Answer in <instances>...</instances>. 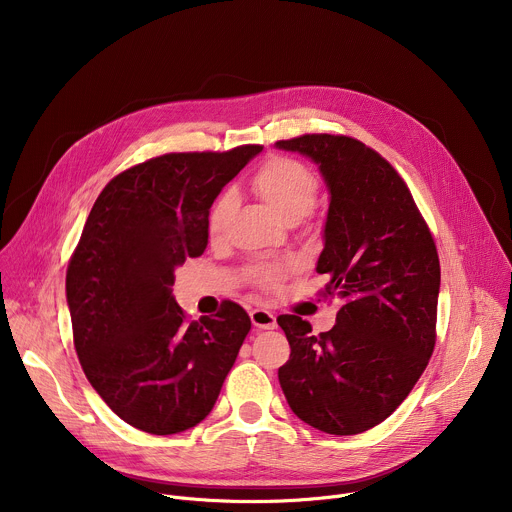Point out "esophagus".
I'll use <instances>...</instances> for the list:
<instances>
[{"mask_svg":"<svg viewBox=\"0 0 512 512\" xmlns=\"http://www.w3.org/2000/svg\"><path fill=\"white\" fill-rule=\"evenodd\" d=\"M249 316H251V322H253L255 328H261V330H273V328H277V320H275V316H273L269 310L257 308V310H253Z\"/></svg>","mask_w":512,"mask_h":512,"instance_id":"1","label":"esophagus"}]
</instances>
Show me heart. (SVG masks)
I'll list each match as a JSON object with an SVG mask.
<instances>
[{"mask_svg":"<svg viewBox=\"0 0 512 512\" xmlns=\"http://www.w3.org/2000/svg\"><path fill=\"white\" fill-rule=\"evenodd\" d=\"M253 188L285 223L294 221V218L302 221L304 216H308L314 210L320 192L318 178L304 164L289 158H273L263 164L253 178ZM235 204L237 196L231 190L216 198L208 214L210 237H218L225 231ZM289 271V263L259 265L255 271V279L259 285L273 289Z\"/></svg>","mask_w":512,"mask_h":512,"instance_id":"b5f03b06","label":"heart"}]
</instances>
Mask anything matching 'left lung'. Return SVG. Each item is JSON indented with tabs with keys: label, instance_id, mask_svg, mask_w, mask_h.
I'll use <instances>...</instances> for the list:
<instances>
[{
	"label": "left lung",
	"instance_id": "obj_1",
	"mask_svg": "<svg viewBox=\"0 0 512 512\" xmlns=\"http://www.w3.org/2000/svg\"><path fill=\"white\" fill-rule=\"evenodd\" d=\"M310 158L328 188L316 271L340 300L330 332L279 316L291 354L277 371L304 423L332 435L385 421L425 371L435 346L440 259L395 168L362 141L312 133L275 143Z\"/></svg>",
	"mask_w": 512,
	"mask_h": 512
}]
</instances>
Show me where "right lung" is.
<instances>
[{
  "label": "right lung",
  "mask_w": 512,
  "mask_h": 512,
  "mask_svg": "<svg viewBox=\"0 0 512 512\" xmlns=\"http://www.w3.org/2000/svg\"><path fill=\"white\" fill-rule=\"evenodd\" d=\"M261 152L166 154L115 176L95 200L66 269V304L81 367L125 423L172 435L214 407L251 330L223 302L186 322L174 271L208 245L214 198Z\"/></svg>",
  "instance_id": "add662e5"
}]
</instances>
